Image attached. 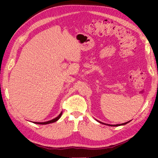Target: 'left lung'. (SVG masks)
<instances>
[{
  "label": "left lung",
  "instance_id": "1",
  "mask_svg": "<svg viewBox=\"0 0 158 158\" xmlns=\"http://www.w3.org/2000/svg\"><path fill=\"white\" fill-rule=\"evenodd\" d=\"M100 123H101V122H100ZM127 123L128 122H127V123H123V124H121V125H110V126H119V125H125V124H126V123ZM104 124V123H103Z\"/></svg>",
  "mask_w": 158,
  "mask_h": 158
}]
</instances>
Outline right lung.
Returning <instances> with one entry per match:
<instances>
[{"mask_svg": "<svg viewBox=\"0 0 158 158\" xmlns=\"http://www.w3.org/2000/svg\"><path fill=\"white\" fill-rule=\"evenodd\" d=\"M62 113H63V112H61V113L59 115H58V116H57L56 118H55L54 119L51 120V121H47V122H44V123H37V122H34V123H36V124H40V125H46V124H49V123H54L56 121H57L60 118V116H61V115H62Z\"/></svg>", "mask_w": 158, "mask_h": 158, "instance_id": "1", "label": "right lung"}]
</instances>
